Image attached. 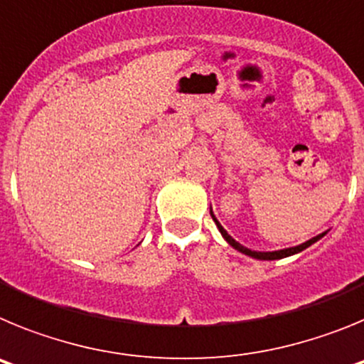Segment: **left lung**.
<instances>
[{"label":"left lung","instance_id":"left-lung-1","mask_svg":"<svg viewBox=\"0 0 364 364\" xmlns=\"http://www.w3.org/2000/svg\"><path fill=\"white\" fill-rule=\"evenodd\" d=\"M211 217H213L215 224H217V228H218V230H220L222 237H224V239H226L228 242H230L231 246L235 247V250H239V252L244 253V255H250V257H253V259H260V260H273V259H282V257H290V255H294V253H299V252H302V250H306L308 246H311V244H314V242H317V240H319L321 237H323V235H324V233L323 235H317V237L310 239V240H308V242L301 244V246L288 247V250H281V252H252V250H247V247H244L242 244H239L235 239H231V235H228V231L224 230V228H222L220 224H218V220H217V218H215L213 213H211Z\"/></svg>","mask_w":364,"mask_h":364}]
</instances>
